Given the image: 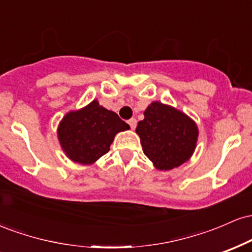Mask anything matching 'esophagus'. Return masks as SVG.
Instances as JSON below:
<instances>
[{"instance_id":"obj_1","label":"esophagus","mask_w":252,"mask_h":252,"mask_svg":"<svg viewBox=\"0 0 252 252\" xmlns=\"http://www.w3.org/2000/svg\"><path fill=\"white\" fill-rule=\"evenodd\" d=\"M128 123H129L130 128H131L132 130H134L136 128V126H137V121H136L135 118H130V120L128 121Z\"/></svg>"}]
</instances>
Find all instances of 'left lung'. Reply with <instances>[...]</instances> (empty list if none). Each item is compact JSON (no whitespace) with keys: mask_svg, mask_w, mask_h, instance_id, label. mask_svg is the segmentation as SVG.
Masks as SVG:
<instances>
[{"mask_svg":"<svg viewBox=\"0 0 252 252\" xmlns=\"http://www.w3.org/2000/svg\"><path fill=\"white\" fill-rule=\"evenodd\" d=\"M144 155L156 169L170 170L189 161L194 153L199 130L185 112L161 102H153L136 128Z\"/></svg>","mask_w":252,"mask_h":252,"instance_id":"obj_1","label":"left lung"}]
</instances>
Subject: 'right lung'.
Returning a JSON list of instances; mask_svg holds the SVG:
<instances>
[{
  "instance_id": "obj_1",
  "label": "right lung",
  "mask_w": 252,
  "mask_h": 252,
  "mask_svg": "<svg viewBox=\"0 0 252 252\" xmlns=\"http://www.w3.org/2000/svg\"><path fill=\"white\" fill-rule=\"evenodd\" d=\"M129 129L116 112L94 99L82 109L68 111L60 121L57 134L65 155L73 162L88 166L109 152L118 132Z\"/></svg>"
}]
</instances>
